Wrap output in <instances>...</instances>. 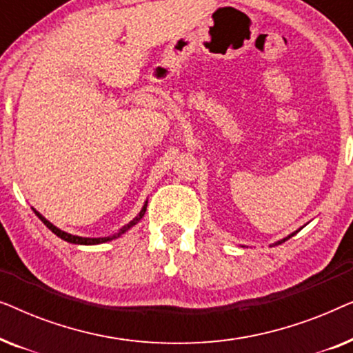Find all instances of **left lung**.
<instances>
[{"label": "left lung", "mask_w": 353, "mask_h": 353, "mask_svg": "<svg viewBox=\"0 0 353 353\" xmlns=\"http://www.w3.org/2000/svg\"><path fill=\"white\" fill-rule=\"evenodd\" d=\"M294 234H296V233H292L291 236H294ZM291 236H289V238H291ZM289 238H286V239H289ZM286 239H283V241H279V244H281V243H284V241H286Z\"/></svg>", "instance_id": "1"}]
</instances>
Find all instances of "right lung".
Returning a JSON list of instances; mask_svg holds the SVG:
<instances>
[{
	"instance_id": "1",
	"label": "right lung",
	"mask_w": 353,
	"mask_h": 353,
	"mask_svg": "<svg viewBox=\"0 0 353 353\" xmlns=\"http://www.w3.org/2000/svg\"><path fill=\"white\" fill-rule=\"evenodd\" d=\"M146 207H148V204H144V207L141 209V212H139V215L137 216V219H134L133 221H130V223L127 225V226H123L122 230L119 231V233H115V234H112V236H108V238H80V236H74V234H69V233H65V231H61L59 228H56L54 225H51L50 221L48 220H45L43 219V216L38 214V212H35L37 214V216L38 219H40L43 223H45L48 228H50L52 233H54L56 236H59L61 239H64V241H67V243H74V244H99V243H105V241H112L114 238H117V236H120L122 233H125V231H127L130 226H133L134 223H137V221L139 220V219H143V215H144V212H146Z\"/></svg>"
}]
</instances>
